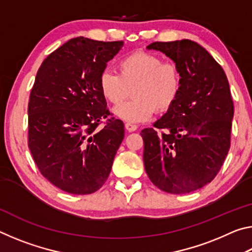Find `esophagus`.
<instances>
[{"label": "esophagus", "instance_id": "obj_1", "mask_svg": "<svg viewBox=\"0 0 252 252\" xmlns=\"http://www.w3.org/2000/svg\"><path fill=\"white\" fill-rule=\"evenodd\" d=\"M125 126H126V130L129 131V132H133V131H135L136 129H138V126H136L135 125H133V123H130V122H126V125H125Z\"/></svg>", "mask_w": 252, "mask_h": 252}]
</instances>
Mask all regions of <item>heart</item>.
Wrapping results in <instances>:
<instances>
[{"instance_id":"1","label":"heart","mask_w":252,"mask_h":252,"mask_svg":"<svg viewBox=\"0 0 252 252\" xmlns=\"http://www.w3.org/2000/svg\"><path fill=\"white\" fill-rule=\"evenodd\" d=\"M119 75L102 72L99 88L104 99L112 104L124 100L132 89L135 97L113 109L121 120L139 123L149 120L155 109L163 112L171 108L181 91L179 67L163 62L155 54L136 52L123 58L118 64Z\"/></svg>"}]
</instances>
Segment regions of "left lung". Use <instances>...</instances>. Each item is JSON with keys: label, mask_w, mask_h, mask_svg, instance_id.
<instances>
[{"label": "left lung", "mask_w": 252, "mask_h": 252, "mask_svg": "<svg viewBox=\"0 0 252 252\" xmlns=\"http://www.w3.org/2000/svg\"><path fill=\"white\" fill-rule=\"evenodd\" d=\"M176 63L182 85L177 101L153 127L141 131L149 179L173 194L210 183L228 155L233 102L224 71L208 51L191 40L153 42ZM157 128L164 129L159 135Z\"/></svg>", "instance_id": "1"}]
</instances>
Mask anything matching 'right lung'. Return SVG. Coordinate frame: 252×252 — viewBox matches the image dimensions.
<instances>
[{"label": "right lung", "mask_w": 252, "mask_h": 252, "mask_svg": "<svg viewBox=\"0 0 252 252\" xmlns=\"http://www.w3.org/2000/svg\"><path fill=\"white\" fill-rule=\"evenodd\" d=\"M123 42L79 36L51 53L36 73L29 101V148L43 177L65 192L90 194L104 185L125 138L99 88Z\"/></svg>", "instance_id": "obj_1"}]
</instances>
